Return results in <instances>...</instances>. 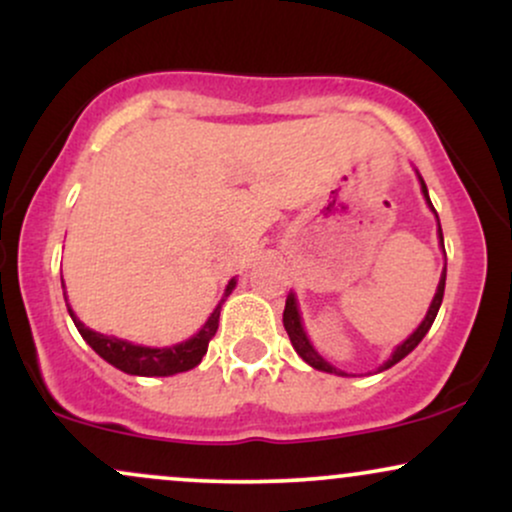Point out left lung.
Instances as JSON below:
<instances>
[{
	"label": "left lung",
	"mask_w": 512,
	"mask_h": 512,
	"mask_svg": "<svg viewBox=\"0 0 512 512\" xmlns=\"http://www.w3.org/2000/svg\"><path fill=\"white\" fill-rule=\"evenodd\" d=\"M419 182H421V192H424V197H426L428 207H431L433 214H436V209H433V204H431V197H428L426 182H424V178H421V175H419ZM436 219H438V214H436ZM438 238H440V245H443V231H440V221H438ZM443 293H445V269H443V274H440L438 291H436V296H433L431 308H428V313H426V317H424V322H421V325L416 327V332H414V334H409L407 342H402V344L397 346L395 351H392V356L387 358V361L383 363V366H380V370L392 368V366H395V363L402 361L404 356L411 354V351H414L416 346H419L421 339L426 337V332L431 330L433 320H436V315H438V310H440V303H443ZM284 327H286V332H289V339H291L293 349H296V354L301 356L303 361L308 363V366H313V368H317V370H325V373L344 375L342 370H337L334 366H330V363H327L325 358H322V356L317 354V351L313 349V344H310L308 334H305V330H303L301 313H298L296 296H293V293H289V298H286V308H284Z\"/></svg>",
	"instance_id": "1"
}]
</instances>
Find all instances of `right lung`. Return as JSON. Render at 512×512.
Returning a JSON list of instances; mask_svg holds the SVG:
<instances>
[{
  "label": "right lung",
  "mask_w": 512,
  "mask_h": 512,
  "mask_svg": "<svg viewBox=\"0 0 512 512\" xmlns=\"http://www.w3.org/2000/svg\"><path fill=\"white\" fill-rule=\"evenodd\" d=\"M62 289H64V281H62ZM233 289H236V279L228 281L226 293H223V301H226V296ZM221 303L216 305V310L211 313V317L204 322V327L195 334V337L187 339V342L175 344V346H163V349H151V346H139V344L125 342V339L93 332V330H88V327L72 313V310H69V315H72L76 330H79L81 337L86 339V344L91 346L98 356L105 358L110 366L120 368L122 373H129V375H144V378H154V375L185 373V370L199 366L202 356L207 354L211 337H214L216 330H219Z\"/></svg>",
  "instance_id": "obj_1"
}]
</instances>
